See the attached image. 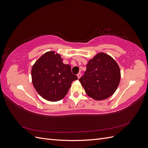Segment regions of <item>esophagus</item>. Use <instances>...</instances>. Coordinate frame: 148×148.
I'll return each mask as SVG.
<instances>
[{"label":"esophagus","instance_id":"obj_1","mask_svg":"<svg viewBox=\"0 0 148 148\" xmlns=\"http://www.w3.org/2000/svg\"><path fill=\"white\" fill-rule=\"evenodd\" d=\"M81 76H82V74L80 73H78L77 74V77H78V79L80 78V77H81Z\"/></svg>","mask_w":148,"mask_h":148}]
</instances>
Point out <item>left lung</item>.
I'll list each match as a JSON object with an SVG mask.
<instances>
[{"mask_svg":"<svg viewBox=\"0 0 148 148\" xmlns=\"http://www.w3.org/2000/svg\"><path fill=\"white\" fill-rule=\"evenodd\" d=\"M120 70L116 61L104 52L89 60L84 75L79 79L87 95L96 101L104 100L117 90Z\"/></svg>","mask_w":148,"mask_h":148,"instance_id":"1","label":"left lung"}]
</instances>
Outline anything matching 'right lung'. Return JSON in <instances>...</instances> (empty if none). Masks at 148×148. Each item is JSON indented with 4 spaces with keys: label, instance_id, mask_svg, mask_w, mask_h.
Instances as JSON below:
<instances>
[{
    "label": "right lung",
    "instance_id": "obj_1",
    "mask_svg": "<svg viewBox=\"0 0 148 148\" xmlns=\"http://www.w3.org/2000/svg\"><path fill=\"white\" fill-rule=\"evenodd\" d=\"M32 83L44 99L56 102L63 99L71 83L78 79L72 74L70 65L64 64L60 54L47 52L39 58L31 69Z\"/></svg>",
    "mask_w": 148,
    "mask_h": 148
}]
</instances>
